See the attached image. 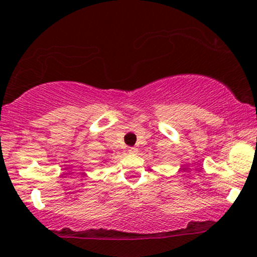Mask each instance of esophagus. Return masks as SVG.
<instances>
[{
  "label": "esophagus",
  "instance_id": "1",
  "mask_svg": "<svg viewBox=\"0 0 257 257\" xmlns=\"http://www.w3.org/2000/svg\"><path fill=\"white\" fill-rule=\"evenodd\" d=\"M128 153H136L137 152V149L136 147H128Z\"/></svg>",
  "mask_w": 257,
  "mask_h": 257
}]
</instances>
